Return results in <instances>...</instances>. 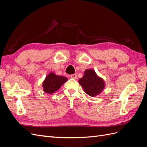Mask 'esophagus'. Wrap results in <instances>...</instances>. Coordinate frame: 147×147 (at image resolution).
Segmentation results:
<instances>
[{
    "label": "esophagus",
    "mask_w": 147,
    "mask_h": 147,
    "mask_svg": "<svg viewBox=\"0 0 147 147\" xmlns=\"http://www.w3.org/2000/svg\"><path fill=\"white\" fill-rule=\"evenodd\" d=\"M70 77L71 78H73V79H77V74H72V75H71Z\"/></svg>",
    "instance_id": "1"
}]
</instances>
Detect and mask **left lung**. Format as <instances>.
<instances>
[{
	"instance_id": "8db88e82",
	"label": "left lung",
	"mask_w": 147,
	"mask_h": 147,
	"mask_svg": "<svg viewBox=\"0 0 147 147\" xmlns=\"http://www.w3.org/2000/svg\"><path fill=\"white\" fill-rule=\"evenodd\" d=\"M79 83L83 87L84 91L91 97L100 94L105 87L103 79L99 77L92 69L84 71V76L79 80Z\"/></svg>"
}]
</instances>
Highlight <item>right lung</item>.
Wrapping results in <instances>:
<instances>
[{
	"label": "right lung",
	"mask_w": 147,
	"mask_h": 147,
	"mask_svg": "<svg viewBox=\"0 0 147 147\" xmlns=\"http://www.w3.org/2000/svg\"><path fill=\"white\" fill-rule=\"evenodd\" d=\"M67 81V78L63 76H59L51 72L46 77L43 82V90L48 94H52L58 90L63 84Z\"/></svg>",
	"instance_id": "obj_1"
}]
</instances>
